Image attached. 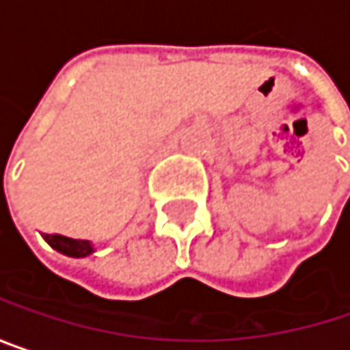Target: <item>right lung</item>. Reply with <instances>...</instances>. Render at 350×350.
I'll list each match as a JSON object with an SVG mask.
<instances>
[{"label": "right lung", "mask_w": 350, "mask_h": 350, "mask_svg": "<svg viewBox=\"0 0 350 350\" xmlns=\"http://www.w3.org/2000/svg\"><path fill=\"white\" fill-rule=\"evenodd\" d=\"M44 239L52 249H56L58 253L68 255V257H87V255L95 253V245L87 239H70L64 235H44Z\"/></svg>", "instance_id": "add662e5"}]
</instances>
